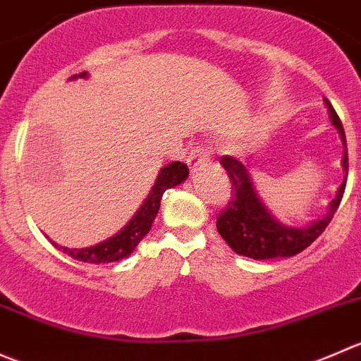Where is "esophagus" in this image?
I'll return each mask as SVG.
<instances>
[{
	"instance_id": "obj_1",
	"label": "esophagus",
	"mask_w": 361,
	"mask_h": 361,
	"mask_svg": "<svg viewBox=\"0 0 361 361\" xmlns=\"http://www.w3.org/2000/svg\"><path fill=\"white\" fill-rule=\"evenodd\" d=\"M209 159H210L209 149L203 147L202 144H196L195 147L191 149V152L188 154V158H185V163H188L189 169L196 170V169H200L202 165H205Z\"/></svg>"
}]
</instances>
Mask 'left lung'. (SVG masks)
<instances>
[{"instance_id":"8db88e82","label":"left lung","mask_w":361,"mask_h":361,"mask_svg":"<svg viewBox=\"0 0 361 361\" xmlns=\"http://www.w3.org/2000/svg\"><path fill=\"white\" fill-rule=\"evenodd\" d=\"M328 109H330L331 123L337 128L342 142H344L345 152L342 166L348 172L349 163L344 126H342L337 112L330 103H328ZM219 161L230 177L231 196L217 216V231L237 255L247 256L252 259L288 258V256H295L309 247L323 233L334 214L337 212L345 189L344 180L338 188L337 196L330 203V210L323 219L316 221L305 228L284 226L279 221L274 219L272 214L259 202L245 166L231 156H221Z\"/></svg>"}]
</instances>
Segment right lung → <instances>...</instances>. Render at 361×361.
Returning <instances> with one entry per match:
<instances>
[{"mask_svg": "<svg viewBox=\"0 0 361 361\" xmlns=\"http://www.w3.org/2000/svg\"><path fill=\"white\" fill-rule=\"evenodd\" d=\"M85 71L82 73L73 75L75 77H85ZM189 176V169L185 163L173 161L169 166L159 172L158 180H156L154 188H152L151 195L147 196V200L144 202V205L140 207L137 214H135L133 219L123 228L117 235L110 237L109 240L99 242V244L91 245V247L85 249H68V247H59L54 242L52 244L59 249V251L66 252L71 258L78 259V262L85 263H110V262H119V259L126 258L131 252L135 251V247L138 245V242L145 237V235L151 231L152 223L156 219V214H158L159 205H161L163 192L166 189L173 188V185L180 184L182 180H185V177Z\"/></svg>", "mask_w": 361, "mask_h": 361, "instance_id": "add662e5", "label": "right lung"}]
</instances>
